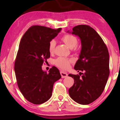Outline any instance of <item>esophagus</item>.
I'll list each match as a JSON object with an SVG mask.
<instances>
[{"mask_svg": "<svg viewBox=\"0 0 120 120\" xmlns=\"http://www.w3.org/2000/svg\"><path fill=\"white\" fill-rule=\"evenodd\" d=\"M60 75H61V76L62 78H66V77H67V76H68V74H67V73H65V72H64V71H61L60 72Z\"/></svg>", "mask_w": 120, "mask_h": 120, "instance_id": "esophagus-1", "label": "esophagus"}]
</instances>
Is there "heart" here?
<instances>
[{
  "instance_id": "b5f03b06",
  "label": "heart",
  "mask_w": 120,
  "mask_h": 120,
  "mask_svg": "<svg viewBox=\"0 0 120 120\" xmlns=\"http://www.w3.org/2000/svg\"><path fill=\"white\" fill-rule=\"evenodd\" d=\"M62 40L70 49H74V50L78 49L77 43L78 39L75 36L71 34H65L62 37ZM56 47V41L55 40H51L49 44V51L51 53H53L55 51ZM73 62L72 59L67 58L64 57H60L56 59L55 64L56 66L62 69L66 70L70 67V63Z\"/></svg>"
}]
</instances>
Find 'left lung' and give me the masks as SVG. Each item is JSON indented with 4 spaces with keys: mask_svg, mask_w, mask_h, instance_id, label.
Returning <instances> with one entry per match:
<instances>
[{
    "mask_svg": "<svg viewBox=\"0 0 120 120\" xmlns=\"http://www.w3.org/2000/svg\"><path fill=\"white\" fill-rule=\"evenodd\" d=\"M67 32L70 33L69 31ZM71 34L81 40V50L74 69L84 71L79 75L69 74L74 83L69 89L72 99L79 104H89L103 93L109 75V55L103 39L88 25L74 27Z\"/></svg>",
    "mask_w": 120,
    "mask_h": 120,
    "instance_id": "obj_1",
    "label": "left lung"
}]
</instances>
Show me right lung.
<instances>
[{
	"mask_svg": "<svg viewBox=\"0 0 120 120\" xmlns=\"http://www.w3.org/2000/svg\"><path fill=\"white\" fill-rule=\"evenodd\" d=\"M61 29L33 26L21 40L15 62V73L21 92L33 104H41L48 101L52 96L54 83L61 78L56 67H52L49 73L41 68L50 57L49 42Z\"/></svg>",
	"mask_w": 120,
	"mask_h": 120,
	"instance_id": "add662e5",
	"label": "right lung"
}]
</instances>
